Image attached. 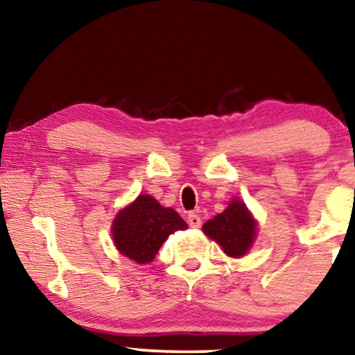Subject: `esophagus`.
Instances as JSON below:
<instances>
[{"mask_svg": "<svg viewBox=\"0 0 355 355\" xmlns=\"http://www.w3.org/2000/svg\"><path fill=\"white\" fill-rule=\"evenodd\" d=\"M189 225H191L192 227H200L202 226V218L197 215V213H189Z\"/></svg>", "mask_w": 355, "mask_h": 355, "instance_id": "34e87169", "label": "esophagus"}]
</instances>
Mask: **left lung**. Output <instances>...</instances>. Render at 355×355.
Instances as JSON below:
<instances>
[{
	"instance_id": "8db88e82",
	"label": "left lung",
	"mask_w": 355,
	"mask_h": 355,
	"mask_svg": "<svg viewBox=\"0 0 355 355\" xmlns=\"http://www.w3.org/2000/svg\"><path fill=\"white\" fill-rule=\"evenodd\" d=\"M203 232L218 242L230 257H242L250 249L255 237V221L239 200H232L225 211L208 220Z\"/></svg>"
}]
</instances>
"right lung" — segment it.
Here are the masks:
<instances>
[{
  "mask_svg": "<svg viewBox=\"0 0 355 355\" xmlns=\"http://www.w3.org/2000/svg\"><path fill=\"white\" fill-rule=\"evenodd\" d=\"M186 227L173 208L162 207L150 196H139L116 216L113 239L121 254L144 265L155 259L169 234Z\"/></svg>",
  "mask_w": 355,
  "mask_h": 355,
  "instance_id": "right-lung-1",
  "label": "right lung"
}]
</instances>
